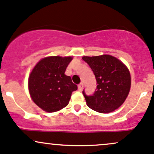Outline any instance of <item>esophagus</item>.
Masks as SVG:
<instances>
[{
    "mask_svg": "<svg viewBox=\"0 0 154 154\" xmlns=\"http://www.w3.org/2000/svg\"><path fill=\"white\" fill-rule=\"evenodd\" d=\"M82 88H83V83L82 82L79 83V84L78 85V91H81L82 90Z\"/></svg>",
    "mask_w": 154,
    "mask_h": 154,
    "instance_id": "obj_1",
    "label": "esophagus"
}]
</instances>
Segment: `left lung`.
Masks as SVG:
<instances>
[{"label":"left lung","instance_id":"1","mask_svg":"<svg viewBox=\"0 0 154 154\" xmlns=\"http://www.w3.org/2000/svg\"><path fill=\"white\" fill-rule=\"evenodd\" d=\"M82 59L91 68L97 82L93 94L88 95L82 91L88 106L99 113H109L118 109L128 97L131 85L127 66L110 55L84 56Z\"/></svg>","mask_w":154,"mask_h":154}]
</instances>
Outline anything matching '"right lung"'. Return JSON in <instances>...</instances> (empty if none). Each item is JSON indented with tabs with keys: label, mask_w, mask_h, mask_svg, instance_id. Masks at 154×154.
I'll return each instance as SVG.
<instances>
[{
	"label": "right lung",
	"mask_w": 154,
	"mask_h": 154,
	"mask_svg": "<svg viewBox=\"0 0 154 154\" xmlns=\"http://www.w3.org/2000/svg\"><path fill=\"white\" fill-rule=\"evenodd\" d=\"M72 58L50 56L40 60L32 71L28 81L32 99L47 112L66 107L72 93L77 90L69 76L65 75Z\"/></svg>",
	"instance_id": "add662e5"
}]
</instances>
